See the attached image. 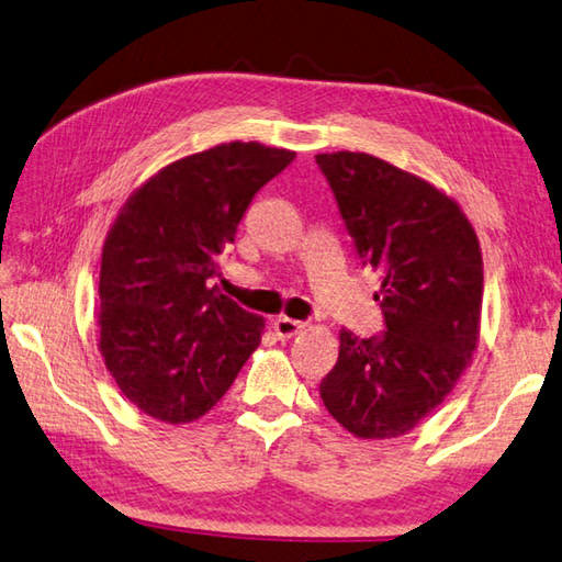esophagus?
Returning a JSON list of instances; mask_svg holds the SVG:
<instances>
[{"label":"esophagus","instance_id":"1","mask_svg":"<svg viewBox=\"0 0 562 562\" xmlns=\"http://www.w3.org/2000/svg\"><path fill=\"white\" fill-rule=\"evenodd\" d=\"M304 328V322H296V318H290V316H280V318H274L272 322V331H274V336L278 338H292V336H296Z\"/></svg>","mask_w":562,"mask_h":562}]
</instances>
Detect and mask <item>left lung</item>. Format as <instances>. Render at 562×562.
<instances>
[{
    "mask_svg": "<svg viewBox=\"0 0 562 562\" xmlns=\"http://www.w3.org/2000/svg\"><path fill=\"white\" fill-rule=\"evenodd\" d=\"M358 256L382 274L387 331H340L318 384L328 414L368 441L414 431L472 362L480 340L482 250L460 204L436 184L368 153H322Z\"/></svg>",
    "mask_w": 562,
    "mask_h": 562,
    "instance_id": "left-lung-1",
    "label": "left lung"
}]
</instances>
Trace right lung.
I'll return each mask as SVG.
<instances>
[{
	"instance_id": "right-lung-1",
	"label": "right lung",
	"mask_w": 562,
	"mask_h": 562,
	"mask_svg": "<svg viewBox=\"0 0 562 562\" xmlns=\"http://www.w3.org/2000/svg\"><path fill=\"white\" fill-rule=\"evenodd\" d=\"M294 156L258 140L218 143L165 165L121 206L99 270V353L143 414L196 422L260 346L266 318L209 280L252 196Z\"/></svg>"
}]
</instances>
